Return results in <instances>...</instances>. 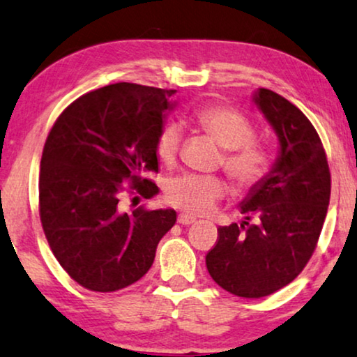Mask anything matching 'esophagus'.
I'll return each mask as SVG.
<instances>
[{
    "instance_id": "obj_1",
    "label": "esophagus",
    "mask_w": 357,
    "mask_h": 357,
    "mask_svg": "<svg viewBox=\"0 0 357 357\" xmlns=\"http://www.w3.org/2000/svg\"><path fill=\"white\" fill-rule=\"evenodd\" d=\"M178 222L181 225H189V224L196 222V218H194V215H191V214H186V212H181V214L178 215Z\"/></svg>"
}]
</instances>
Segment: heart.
Listing matches in <instances>:
<instances>
[{"mask_svg":"<svg viewBox=\"0 0 357 357\" xmlns=\"http://www.w3.org/2000/svg\"><path fill=\"white\" fill-rule=\"evenodd\" d=\"M202 132L224 148L222 168L236 188L250 191L267 178L272 168V155L264 143L257 142L255 126L242 112L227 105H209L194 115ZM183 132L178 123L161 126L156 137V155L161 163L173 166L181 150ZM225 192V183L219 176L183 174L166 184V201L192 214L211 211Z\"/></svg>","mask_w":357,"mask_h":357,"instance_id":"b5f03b06","label":"heart"}]
</instances>
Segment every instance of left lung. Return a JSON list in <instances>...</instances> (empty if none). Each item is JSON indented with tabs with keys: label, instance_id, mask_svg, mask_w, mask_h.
Segmentation results:
<instances>
[{
	"label": "left lung",
	"instance_id": "1",
	"mask_svg": "<svg viewBox=\"0 0 357 357\" xmlns=\"http://www.w3.org/2000/svg\"><path fill=\"white\" fill-rule=\"evenodd\" d=\"M254 102L277 133L280 155L241 202L247 220L219 227L206 255L212 280L242 298L272 295L298 277L317 249L331 194L326 153L303 112L268 89L257 90Z\"/></svg>",
	"mask_w": 357,
	"mask_h": 357
}]
</instances>
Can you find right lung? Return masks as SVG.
I'll use <instances>...</instances> for the list:
<instances>
[{
  "label": "right lung",
  "instance_id": "right-lung-1",
  "mask_svg": "<svg viewBox=\"0 0 357 357\" xmlns=\"http://www.w3.org/2000/svg\"><path fill=\"white\" fill-rule=\"evenodd\" d=\"M174 92L130 82L92 90L72 102L47 135L40 224L61 267L87 290L108 293L138 282L176 222L174 209H120L126 191L146 199L158 192L145 174L158 173L156 137Z\"/></svg>",
  "mask_w": 357,
  "mask_h": 357
}]
</instances>
